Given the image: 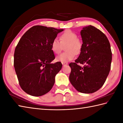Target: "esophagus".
Returning <instances> with one entry per match:
<instances>
[{
  "label": "esophagus",
  "instance_id": "34e87169",
  "mask_svg": "<svg viewBox=\"0 0 123 123\" xmlns=\"http://www.w3.org/2000/svg\"><path fill=\"white\" fill-rule=\"evenodd\" d=\"M62 63V65H63V66H66V65H67L68 64V63Z\"/></svg>",
  "mask_w": 123,
  "mask_h": 123
}]
</instances>
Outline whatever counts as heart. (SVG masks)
I'll return each mask as SVG.
<instances>
[{"label":"heart","instance_id":"1","mask_svg":"<svg viewBox=\"0 0 123 123\" xmlns=\"http://www.w3.org/2000/svg\"><path fill=\"white\" fill-rule=\"evenodd\" d=\"M77 35L74 31L67 30L61 35L60 41L55 38L51 43V49L55 54H59L62 49V46L66 45V52L62 53L56 57V61L62 63H67L73 60L76 54H79L82 49V43L77 38Z\"/></svg>","mask_w":123,"mask_h":123}]
</instances>
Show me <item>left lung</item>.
Listing matches in <instances>:
<instances>
[{"label": "left lung", "instance_id": "8db88e82", "mask_svg": "<svg viewBox=\"0 0 123 123\" xmlns=\"http://www.w3.org/2000/svg\"><path fill=\"white\" fill-rule=\"evenodd\" d=\"M82 49L75 62L70 63L69 80L78 92L93 93L102 87L110 72L112 53L110 43L102 31L92 25L80 31ZM78 63L84 64L82 67Z\"/></svg>", "mask_w": 123, "mask_h": 123}]
</instances>
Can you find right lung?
I'll return each mask as SVG.
<instances>
[{
	"mask_svg": "<svg viewBox=\"0 0 123 123\" xmlns=\"http://www.w3.org/2000/svg\"><path fill=\"white\" fill-rule=\"evenodd\" d=\"M63 29L42 25L30 28L19 40L14 55V66L21 88L28 94L39 97L51 90L62 68L55 59L51 43Z\"/></svg>",
	"mask_w": 123,
	"mask_h": 123,
	"instance_id": "1",
	"label": "right lung"
}]
</instances>
